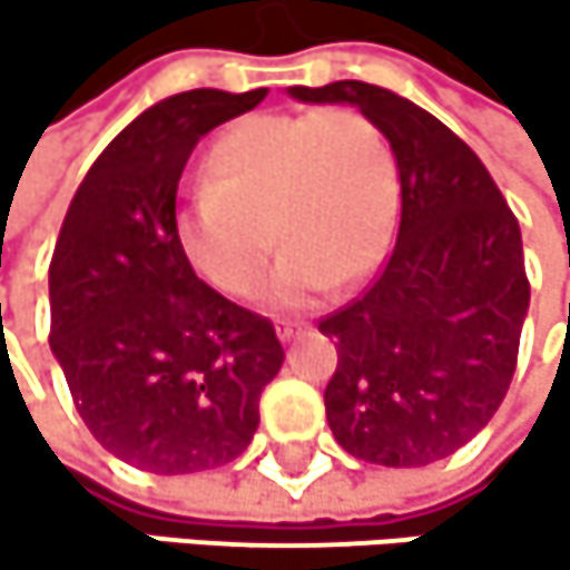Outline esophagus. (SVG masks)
<instances>
[{
  "label": "esophagus",
  "mask_w": 570,
  "mask_h": 570,
  "mask_svg": "<svg viewBox=\"0 0 570 570\" xmlns=\"http://www.w3.org/2000/svg\"><path fill=\"white\" fill-rule=\"evenodd\" d=\"M301 332H304V327H301V324H291V321L276 324V338H279L283 345H287V342H294V338H297Z\"/></svg>",
  "instance_id": "esophagus-1"
}]
</instances>
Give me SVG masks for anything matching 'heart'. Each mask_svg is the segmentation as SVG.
<instances>
[{
	"label": "heart",
	"instance_id": "1",
	"mask_svg": "<svg viewBox=\"0 0 570 570\" xmlns=\"http://www.w3.org/2000/svg\"><path fill=\"white\" fill-rule=\"evenodd\" d=\"M393 228V149L355 108L263 112L232 126L208 153L205 187L174 222L180 256L228 297H249L273 238L283 243L266 287L273 311L362 283L383 263Z\"/></svg>",
	"mask_w": 570,
	"mask_h": 570
}]
</instances>
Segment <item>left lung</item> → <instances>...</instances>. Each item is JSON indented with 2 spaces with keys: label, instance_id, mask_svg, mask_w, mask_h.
Returning a JSON list of instances; mask_svg holds the SVG:
<instances>
[{
  "label": "left lung",
  "instance_id": "1",
  "mask_svg": "<svg viewBox=\"0 0 570 570\" xmlns=\"http://www.w3.org/2000/svg\"><path fill=\"white\" fill-rule=\"evenodd\" d=\"M291 98L355 105L400 174L383 276L317 324L338 345L327 424L362 462L431 465L469 444L510 390L530 307L520 225L475 153L410 98L365 81L297 85Z\"/></svg>",
  "mask_w": 570,
  "mask_h": 570
}]
</instances>
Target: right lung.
Here are the masks:
<instances>
[{"mask_svg": "<svg viewBox=\"0 0 570 570\" xmlns=\"http://www.w3.org/2000/svg\"><path fill=\"white\" fill-rule=\"evenodd\" d=\"M263 98L194 88L149 105L91 164L57 235L50 352L95 441L142 472L243 454L283 365L273 324L198 279L174 232L190 149Z\"/></svg>", "mask_w": 570, "mask_h": 570, "instance_id": "add662e5", "label": "right lung"}]
</instances>
